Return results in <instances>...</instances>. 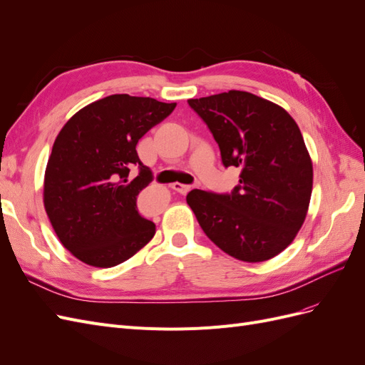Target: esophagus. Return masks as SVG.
I'll return each mask as SVG.
<instances>
[{"mask_svg":"<svg viewBox=\"0 0 365 365\" xmlns=\"http://www.w3.org/2000/svg\"><path fill=\"white\" fill-rule=\"evenodd\" d=\"M172 189H173L175 192L181 193V195H185V193L190 192L192 187L187 185V184H181V182H173V184H172Z\"/></svg>","mask_w":365,"mask_h":365,"instance_id":"1","label":"esophagus"}]
</instances>
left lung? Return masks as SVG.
I'll return each mask as SVG.
<instances>
[{
	"instance_id": "8db88e82",
	"label": "left lung",
	"mask_w": 365,
	"mask_h": 365,
	"mask_svg": "<svg viewBox=\"0 0 365 365\" xmlns=\"http://www.w3.org/2000/svg\"><path fill=\"white\" fill-rule=\"evenodd\" d=\"M212 132L225 168L240 169L231 193L192 190L187 204L207 237L256 263L288 247L312 193V161L294 118L279 105L231 90L187 101Z\"/></svg>"
}]
</instances>
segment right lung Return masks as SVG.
Returning a JSON list of instances; mask_svg holds the SVG:
<instances>
[{
	"label": "right lung",
	"instance_id": "1",
	"mask_svg": "<svg viewBox=\"0 0 365 365\" xmlns=\"http://www.w3.org/2000/svg\"><path fill=\"white\" fill-rule=\"evenodd\" d=\"M176 103L113 94L76 113L54 140L43 180L53 230L74 257L97 268L123 263L155 235L137 207L153 175L138 158V140ZM132 165L139 175L127 180Z\"/></svg>",
	"mask_w": 365,
	"mask_h": 365
}]
</instances>
